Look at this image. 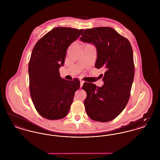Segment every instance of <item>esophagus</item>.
I'll return each mask as SVG.
<instances>
[{
	"instance_id": "esophagus-1",
	"label": "esophagus",
	"mask_w": 160,
	"mask_h": 160,
	"mask_svg": "<svg viewBox=\"0 0 160 160\" xmlns=\"http://www.w3.org/2000/svg\"><path fill=\"white\" fill-rule=\"evenodd\" d=\"M80 87L82 88V86H83V84L84 81L81 79V80H80Z\"/></svg>"
}]
</instances>
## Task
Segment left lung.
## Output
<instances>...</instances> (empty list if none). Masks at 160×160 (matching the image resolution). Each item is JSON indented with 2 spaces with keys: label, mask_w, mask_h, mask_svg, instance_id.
Instances as JSON below:
<instances>
[{
  "label": "left lung",
  "mask_w": 160,
  "mask_h": 160,
  "mask_svg": "<svg viewBox=\"0 0 160 160\" xmlns=\"http://www.w3.org/2000/svg\"><path fill=\"white\" fill-rule=\"evenodd\" d=\"M80 39L95 46L97 59L95 67L106 70L102 87L84 83L82 89L87 93L84 101L86 112L93 121H112L129 100L134 77L132 47L127 38L109 27L86 29Z\"/></svg>",
  "instance_id": "obj_1"
}]
</instances>
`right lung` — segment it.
Listing matches in <instances>:
<instances>
[{
	"label": "right lung",
	"mask_w": 160,
	"mask_h": 160,
	"mask_svg": "<svg viewBox=\"0 0 160 160\" xmlns=\"http://www.w3.org/2000/svg\"><path fill=\"white\" fill-rule=\"evenodd\" d=\"M84 29L55 28L34 46L29 63L31 98L38 113L50 120L61 119L68 113L74 93L80 88L77 78L60 76L69 46Z\"/></svg>",
	"instance_id": "add662e5"
}]
</instances>
